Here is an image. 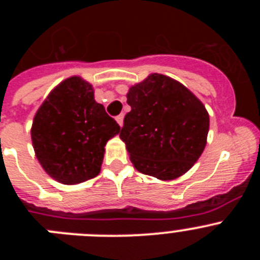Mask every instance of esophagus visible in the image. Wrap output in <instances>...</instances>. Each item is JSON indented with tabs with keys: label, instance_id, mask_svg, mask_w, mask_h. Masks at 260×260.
Here are the masks:
<instances>
[{
	"label": "esophagus",
	"instance_id": "obj_1",
	"mask_svg": "<svg viewBox=\"0 0 260 260\" xmlns=\"http://www.w3.org/2000/svg\"><path fill=\"white\" fill-rule=\"evenodd\" d=\"M116 121H117V122H118L119 126H122V123H123V114H119V116H117L116 117Z\"/></svg>",
	"mask_w": 260,
	"mask_h": 260
}]
</instances>
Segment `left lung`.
<instances>
[{"label": "left lung", "instance_id": "1", "mask_svg": "<svg viewBox=\"0 0 260 260\" xmlns=\"http://www.w3.org/2000/svg\"><path fill=\"white\" fill-rule=\"evenodd\" d=\"M119 138L138 172L162 181L174 180L197 162L207 143L210 116L180 82L151 74L130 87Z\"/></svg>", "mask_w": 260, "mask_h": 260}]
</instances>
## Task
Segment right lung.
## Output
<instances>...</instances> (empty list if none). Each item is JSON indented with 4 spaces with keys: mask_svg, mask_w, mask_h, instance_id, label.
<instances>
[{
    "mask_svg": "<svg viewBox=\"0 0 260 260\" xmlns=\"http://www.w3.org/2000/svg\"><path fill=\"white\" fill-rule=\"evenodd\" d=\"M118 133V123L95 102L92 84L71 77L39 108L31 139L43 169L63 185H75L100 173L105 144Z\"/></svg>",
    "mask_w": 260,
    "mask_h": 260,
    "instance_id": "obj_1",
    "label": "right lung"
}]
</instances>
